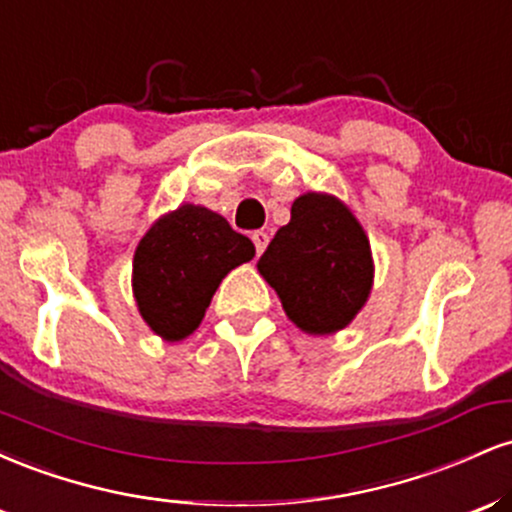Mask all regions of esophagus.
<instances>
[{"mask_svg": "<svg viewBox=\"0 0 512 512\" xmlns=\"http://www.w3.org/2000/svg\"><path fill=\"white\" fill-rule=\"evenodd\" d=\"M252 243H255L257 255H262V252L267 250V245H269V236L264 231H255V233H252Z\"/></svg>", "mask_w": 512, "mask_h": 512, "instance_id": "obj_1", "label": "esophagus"}]
</instances>
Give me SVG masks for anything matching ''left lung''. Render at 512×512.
Wrapping results in <instances>:
<instances>
[{"label":"left lung","mask_w":512,"mask_h":512,"mask_svg":"<svg viewBox=\"0 0 512 512\" xmlns=\"http://www.w3.org/2000/svg\"><path fill=\"white\" fill-rule=\"evenodd\" d=\"M286 315L308 334L342 330L366 303L373 260L356 216L330 195L298 197L257 262Z\"/></svg>","instance_id":"left-lung-1"}]
</instances>
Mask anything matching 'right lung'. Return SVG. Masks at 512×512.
Masks as SVG:
<instances>
[{
    "label": "right lung",
    "mask_w": 512,
    "mask_h": 512,
    "mask_svg": "<svg viewBox=\"0 0 512 512\" xmlns=\"http://www.w3.org/2000/svg\"><path fill=\"white\" fill-rule=\"evenodd\" d=\"M255 245L214 211L182 204L158 219L134 252V298L156 334L178 342L199 327L221 279Z\"/></svg>",
    "instance_id": "obj_1"
}]
</instances>
